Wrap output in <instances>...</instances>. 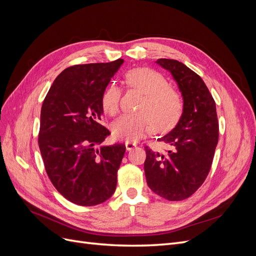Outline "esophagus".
Returning a JSON list of instances; mask_svg holds the SVG:
<instances>
[{
	"label": "esophagus",
	"instance_id": "34e87169",
	"mask_svg": "<svg viewBox=\"0 0 256 256\" xmlns=\"http://www.w3.org/2000/svg\"><path fill=\"white\" fill-rule=\"evenodd\" d=\"M125 145H126V150L129 152V150H134V147L136 146V143H131V142H126L125 143Z\"/></svg>",
	"mask_w": 256,
	"mask_h": 256
}]
</instances>
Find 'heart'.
Here are the masks:
<instances>
[{
    "mask_svg": "<svg viewBox=\"0 0 256 256\" xmlns=\"http://www.w3.org/2000/svg\"><path fill=\"white\" fill-rule=\"evenodd\" d=\"M129 88L144 94L136 114H125L115 120L111 131L116 140L134 142L150 134L152 128L168 131L180 122L184 112V98L177 90L168 86L164 74L150 68H134L125 74ZM122 90L112 83L104 88L100 104L104 113L114 116L118 113Z\"/></svg>",
    "mask_w": 256,
    "mask_h": 256,
    "instance_id": "b5f03b06",
    "label": "heart"
}]
</instances>
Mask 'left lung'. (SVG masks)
<instances>
[{"mask_svg":"<svg viewBox=\"0 0 256 256\" xmlns=\"http://www.w3.org/2000/svg\"><path fill=\"white\" fill-rule=\"evenodd\" d=\"M172 74L184 98L176 127L159 138L170 146L164 154L145 146L144 171L148 187L168 200L188 198L205 182L219 140L216 102L200 76L176 60L156 62Z\"/></svg>","mask_w":256,"mask_h":256,"instance_id":"8db88e82","label":"left lung"}]
</instances>
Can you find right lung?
<instances>
[{"instance_id": "obj_1", "label": "right lung", "mask_w": 256, "mask_h": 256, "mask_svg": "<svg viewBox=\"0 0 256 256\" xmlns=\"http://www.w3.org/2000/svg\"><path fill=\"white\" fill-rule=\"evenodd\" d=\"M124 60L74 65L54 80L40 112L38 145L46 172L72 203L95 206L112 196L126 146H97L111 132L100 124L102 92Z\"/></svg>"}]
</instances>
